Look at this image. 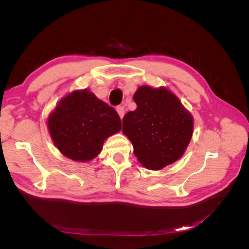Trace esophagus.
I'll use <instances>...</instances> for the list:
<instances>
[{
  "label": "esophagus",
  "instance_id": "1",
  "mask_svg": "<svg viewBox=\"0 0 249 249\" xmlns=\"http://www.w3.org/2000/svg\"><path fill=\"white\" fill-rule=\"evenodd\" d=\"M116 111H117V113H118L119 117L123 118L124 115V108L123 106H118V107L116 108Z\"/></svg>",
  "mask_w": 249,
  "mask_h": 249
}]
</instances>
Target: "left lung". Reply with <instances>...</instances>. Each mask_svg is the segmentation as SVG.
<instances>
[{"label":"left lung","instance_id":"8db88e82","mask_svg":"<svg viewBox=\"0 0 249 249\" xmlns=\"http://www.w3.org/2000/svg\"><path fill=\"white\" fill-rule=\"evenodd\" d=\"M137 109L123 119V133L143 167L160 170L184 155L193 135L194 119L166 87L139 86L134 93Z\"/></svg>","mask_w":249,"mask_h":249}]
</instances>
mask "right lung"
Masks as SVG:
<instances>
[{"instance_id":"add662e5","label":"right lung","mask_w":249,"mask_h":249,"mask_svg":"<svg viewBox=\"0 0 249 249\" xmlns=\"http://www.w3.org/2000/svg\"><path fill=\"white\" fill-rule=\"evenodd\" d=\"M47 125L60 153L86 163L101 154L105 140L122 130V120L114 108L85 88L64 95L49 114Z\"/></svg>"}]
</instances>
